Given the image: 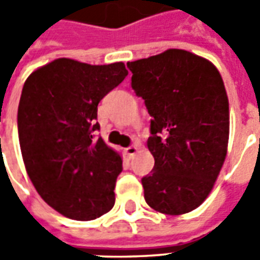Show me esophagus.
<instances>
[{"label": "esophagus", "instance_id": "esophagus-1", "mask_svg": "<svg viewBox=\"0 0 260 260\" xmlns=\"http://www.w3.org/2000/svg\"><path fill=\"white\" fill-rule=\"evenodd\" d=\"M138 150H139V147L136 146V145H132V146L126 147V149H125V153H126V156H128V157L132 158L134 156H135L136 153H138Z\"/></svg>", "mask_w": 260, "mask_h": 260}]
</instances>
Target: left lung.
Segmentation results:
<instances>
[{"label": "left lung", "mask_w": 260, "mask_h": 260, "mask_svg": "<svg viewBox=\"0 0 260 260\" xmlns=\"http://www.w3.org/2000/svg\"><path fill=\"white\" fill-rule=\"evenodd\" d=\"M126 65L152 117L147 147L154 167L142 178L145 201L163 214L192 212L212 192L227 156L223 78L209 59L180 48Z\"/></svg>", "instance_id": "1"}]
</instances>
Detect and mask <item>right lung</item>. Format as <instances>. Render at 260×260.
<instances>
[{"label":"right lung","instance_id":"right-lung-1","mask_svg":"<svg viewBox=\"0 0 260 260\" xmlns=\"http://www.w3.org/2000/svg\"><path fill=\"white\" fill-rule=\"evenodd\" d=\"M126 75L124 62L57 58L23 85L18 134L25 169L43 201L65 217L94 220L115 203L122 158L93 132L100 129L99 103Z\"/></svg>","mask_w":260,"mask_h":260}]
</instances>
